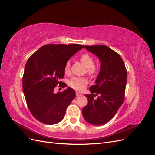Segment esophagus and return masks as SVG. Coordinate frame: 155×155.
I'll list each match as a JSON object with an SVG mask.
<instances>
[{
  "mask_svg": "<svg viewBox=\"0 0 155 155\" xmlns=\"http://www.w3.org/2000/svg\"><path fill=\"white\" fill-rule=\"evenodd\" d=\"M76 94L77 96H81V93L79 92H76Z\"/></svg>",
  "mask_w": 155,
  "mask_h": 155,
  "instance_id": "34e87169",
  "label": "esophagus"
}]
</instances>
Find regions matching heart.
I'll return each mask as SVG.
<instances>
[{
    "mask_svg": "<svg viewBox=\"0 0 155 155\" xmlns=\"http://www.w3.org/2000/svg\"><path fill=\"white\" fill-rule=\"evenodd\" d=\"M79 60L86 67V71L88 76L91 77H94L97 74V68L95 66L94 60L92 56L87 53H84L81 54L79 57ZM70 70V64L68 61L64 65V71L66 74H68ZM88 79L86 78L80 77H73L70 79L68 82V85L79 91H81L85 89L88 84Z\"/></svg>",
    "mask_w": 155,
    "mask_h": 155,
    "instance_id": "1",
    "label": "heart"
}]
</instances>
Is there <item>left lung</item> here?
<instances>
[{
  "label": "left lung",
  "instance_id": "left-lung-1",
  "mask_svg": "<svg viewBox=\"0 0 155 155\" xmlns=\"http://www.w3.org/2000/svg\"><path fill=\"white\" fill-rule=\"evenodd\" d=\"M101 61L96 84L90 88L91 94L85 95L87 105L83 107V118L96 125H104L116 114L125 99L127 69L121 56L105 45L85 46ZM98 96L97 99L93 98Z\"/></svg>",
  "mask_w": 155,
  "mask_h": 155
}]
</instances>
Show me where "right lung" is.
Wrapping results in <instances>:
<instances>
[{"label":"right lung","mask_w":155,"mask_h":155,"mask_svg":"<svg viewBox=\"0 0 155 155\" xmlns=\"http://www.w3.org/2000/svg\"><path fill=\"white\" fill-rule=\"evenodd\" d=\"M83 48L82 45L48 44L41 47L28 59L22 77L26 104L34 118L45 124L61 121L68 106L76 96L71 88L54 92V88H64V67L70 58Z\"/></svg>","instance_id":"right-lung-1"}]
</instances>
